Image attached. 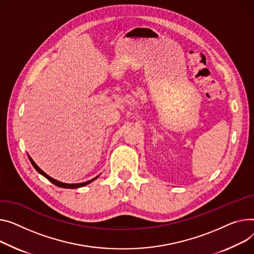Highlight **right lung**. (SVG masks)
Instances as JSON below:
<instances>
[{"mask_svg":"<svg viewBox=\"0 0 254 254\" xmlns=\"http://www.w3.org/2000/svg\"><path fill=\"white\" fill-rule=\"evenodd\" d=\"M28 158H29V160H30V162H31V164H32V166L36 168L37 170V172L39 173V174H41L42 176H44L46 179H48L51 183H53L54 185H56V186H58V187H60V188H65V189H75V188H80V187H83V186H87V185H89L90 183H92V182H94L96 179H98L99 178V176H97L96 178H94V179H92V180H90V181H87V182H83V183H78V184H65V183H62V182H59V181H57V180H55V179H53V178H51V177H49L45 172H43L41 168L36 164V162L33 161L32 159H31V157L28 155Z\"/></svg>","mask_w":254,"mask_h":254,"instance_id":"right-lung-1","label":"right lung"}]
</instances>
